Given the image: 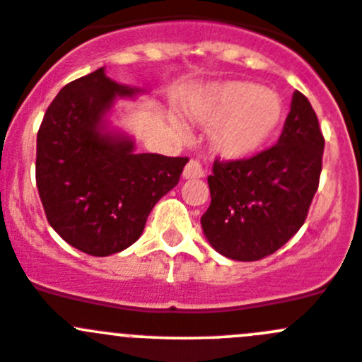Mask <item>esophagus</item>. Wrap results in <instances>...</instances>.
<instances>
[{
    "label": "esophagus",
    "mask_w": 362,
    "mask_h": 362,
    "mask_svg": "<svg viewBox=\"0 0 362 362\" xmlns=\"http://www.w3.org/2000/svg\"><path fill=\"white\" fill-rule=\"evenodd\" d=\"M183 175H185V179H199V177H203V175H204L203 165L199 163L197 159H192V161H188L187 167H185Z\"/></svg>",
    "instance_id": "1"
}]
</instances>
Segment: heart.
<instances>
[{
	"mask_svg": "<svg viewBox=\"0 0 362 362\" xmlns=\"http://www.w3.org/2000/svg\"><path fill=\"white\" fill-rule=\"evenodd\" d=\"M195 118L214 127L215 151L231 159L260 151L284 120V104L276 93L251 82H226L211 89L195 111Z\"/></svg>",
	"mask_w": 362,
	"mask_h": 362,
	"instance_id": "heart-1",
	"label": "heart"
}]
</instances>
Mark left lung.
Wrapping results in <instances>:
<instances>
[{
	"instance_id": "8db88e82",
	"label": "left lung",
	"mask_w": 362,
	"mask_h": 362,
	"mask_svg": "<svg viewBox=\"0 0 362 362\" xmlns=\"http://www.w3.org/2000/svg\"><path fill=\"white\" fill-rule=\"evenodd\" d=\"M325 138L313 105L294 91L276 145L250 158L221 159L208 175L211 203L201 226L231 260L269 257L298 233L320 187Z\"/></svg>"
}]
</instances>
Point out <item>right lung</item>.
Masks as SVG:
<instances>
[{
  "mask_svg": "<svg viewBox=\"0 0 362 362\" xmlns=\"http://www.w3.org/2000/svg\"><path fill=\"white\" fill-rule=\"evenodd\" d=\"M134 93L100 68L66 84L37 131L35 183L46 218L69 246L93 257L134 244L188 163V158L134 154L132 141L102 134L98 127L115 97Z\"/></svg>",
  "mask_w": 362,
  "mask_h": 362,
  "instance_id": "add662e5",
  "label": "right lung"
}]
</instances>
